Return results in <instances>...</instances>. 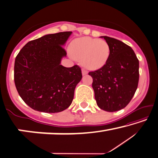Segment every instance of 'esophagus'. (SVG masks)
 I'll use <instances>...</instances> for the list:
<instances>
[{
    "instance_id": "esophagus-1",
    "label": "esophagus",
    "mask_w": 158,
    "mask_h": 158,
    "mask_svg": "<svg viewBox=\"0 0 158 158\" xmlns=\"http://www.w3.org/2000/svg\"><path fill=\"white\" fill-rule=\"evenodd\" d=\"M81 72H82V75H86V74H88V72H87L85 69H82L81 70Z\"/></svg>"
}]
</instances>
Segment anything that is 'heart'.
<instances>
[{
  "label": "heart",
  "instance_id": "heart-1",
  "mask_svg": "<svg viewBox=\"0 0 158 158\" xmlns=\"http://www.w3.org/2000/svg\"><path fill=\"white\" fill-rule=\"evenodd\" d=\"M69 49L73 57L81 61L83 67L92 71L105 66L110 55V46L106 41L89 37L74 40Z\"/></svg>",
  "mask_w": 158,
  "mask_h": 158
}]
</instances>
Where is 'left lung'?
I'll return each mask as SVG.
<instances>
[{"mask_svg":"<svg viewBox=\"0 0 158 158\" xmlns=\"http://www.w3.org/2000/svg\"><path fill=\"white\" fill-rule=\"evenodd\" d=\"M101 37L109 43L110 55L105 66L90 72L98 106L106 111L123 109L135 94L139 81V61L131 47L112 37Z\"/></svg>","mask_w":158,"mask_h":158,"instance_id":"obj_1","label":"left lung"}]
</instances>
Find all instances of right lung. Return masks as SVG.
<instances>
[{
	"label": "right lung",
	"mask_w": 158,
	"mask_h": 158,
	"mask_svg": "<svg viewBox=\"0 0 158 158\" xmlns=\"http://www.w3.org/2000/svg\"><path fill=\"white\" fill-rule=\"evenodd\" d=\"M72 32L44 35L28 42L18 54L14 81L19 95L32 109L58 113L67 109L82 78L77 65L64 67L61 60L67 56L63 48Z\"/></svg>",
	"instance_id": "right-lung-1"
}]
</instances>
